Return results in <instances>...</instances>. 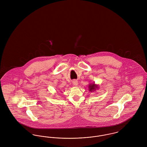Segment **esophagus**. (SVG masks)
I'll return each instance as SVG.
<instances>
[{
  "label": "esophagus",
  "mask_w": 147,
  "mask_h": 147,
  "mask_svg": "<svg viewBox=\"0 0 147 147\" xmlns=\"http://www.w3.org/2000/svg\"><path fill=\"white\" fill-rule=\"evenodd\" d=\"M73 85H75V86H77V85H78V81L77 80H74L73 81Z\"/></svg>",
  "instance_id": "obj_1"
}]
</instances>
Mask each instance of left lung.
Instances as JSON below:
<instances>
[{"label": "left lung", "mask_w": 147, "mask_h": 147, "mask_svg": "<svg viewBox=\"0 0 147 147\" xmlns=\"http://www.w3.org/2000/svg\"><path fill=\"white\" fill-rule=\"evenodd\" d=\"M98 86L97 85L94 84H90L89 85V89L90 92L95 91L96 89H98Z\"/></svg>", "instance_id": "1"}]
</instances>
